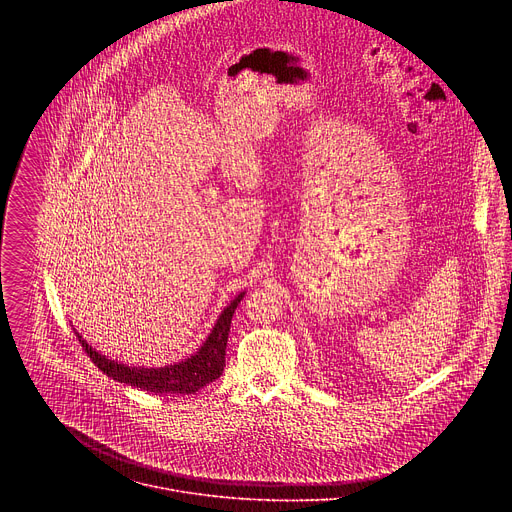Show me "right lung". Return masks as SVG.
I'll return each mask as SVG.
<instances>
[{
    "instance_id": "1",
    "label": "right lung",
    "mask_w": 512,
    "mask_h": 512,
    "mask_svg": "<svg viewBox=\"0 0 512 512\" xmlns=\"http://www.w3.org/2000/svg\"><path fill=\"white\" fill-rule=\"evenodd\" d=\"M243 296H245V291L223 310L221 316H218L212 332L208 334L204 344L196 350V354H192L190 358H184L182 362L168 364V367H160V369L129 367V364L111 360L109 356H105V354L97 352L93 346H89V342L79 332H75V334H77L83 350L87 352V356H91V360L95 362V367L101 369L113 381L143 389L148 393H156V395H164V393L190 395L223 375L231 320H233V314H235L237 306L241 304Z\"/></svg>"
}]
</instances>
